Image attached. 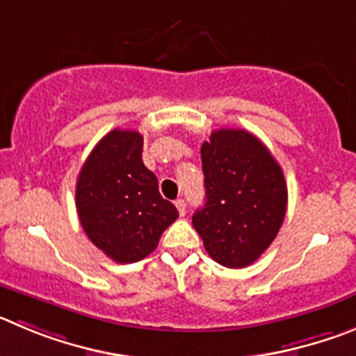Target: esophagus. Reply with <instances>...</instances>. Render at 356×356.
Returning a JSON list of instances; mask_svg holds the SVG:
<instances>
[{"label": "esophagus", "mask_w": 356, "mask_h": 356, "mask_svg": "<svg viewBox=\"0 0 356 356\" xmlns=\"http://www.w3.org/2000/svg\"><path fill=\"white\" fill-rule=\"evenodd\" d=\"M175 207H177L179 214H181V216H184V214H186V202L182 200V198H177V200H175Z\"/></svg>", "instance_id": "obj_1"}]
</instances>
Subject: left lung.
Segmentation results:
<instances>
[{
	"instance_id": "left-lung-1",
	"label": "left lung",
	"mask_w": 356,
	"mask_h": 356,
	"mask_svg": "<svg viewBox=\"0 0 356 356\" xmlns=\"http://www.w3.org/2000/svg\"><path fill=\"white\" fill-rule=\"evenodd\" d=\"M200 154L206 204L193 214V227L218 264L245 268L264 254L284 222V172L245 129L214 131Z\"/></svg>"
}]
</instances>
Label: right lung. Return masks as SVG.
<instances>
[{
  "mask_svg": "<svg viewBox=\"0 0 356 356\" xmlns=\"http://www.w3.org/2000/svg\"><path fill=\"white\" fill-rule=\"evenodd\" d=\"M138 131L113 129L94 147L76 182V209L92 243L115 262L142 261L179 211L142 161Z\"/></svg>",
  "mask_w": 356,
  "mask_h": 356,
  "instance_id": "obj_1",
  "label": "right lung"
}]
</instances>
